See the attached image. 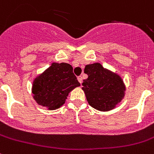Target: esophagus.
<instances>
[{
  "mask_svg": "<svg viewBox=\"0 0 154 154\" xmlns=\"http://www.w3.org/2000/svg\"><path fill=\"white\" fill-rule=\"evenodd\" d=\"M77 80H78V81H79L80 83H82V81H83V79H82V77L81 76H79V77H77Z\"/></svg>",
  "mask_w": 154,
  "mask_h": 154,
  "instance_id": "esophagus-1",
  "label": "esophagus"
}]
</instances>
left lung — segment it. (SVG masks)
I'll list each match as a JSON object with an SVG mask.
<instances>
[{
	"label": "left lung",
	"mask_w": 154,
	"mask_h": 154,
	"mask_svg": "<svg viewBox=\"0 0 154 154\" xmlns=\"http://www.w3.org/2000/svg\"><path fill=\"white\" fill-rule=\"evenodd\" d=\"M85 73L88 78L84 80L82 89L90 106L98 111L107 112L120 103L126 91L120 76L104 69L100 63L85 66Z\"/></svg>",
	"instance_id": "left-lung-1"
}]
</instances>
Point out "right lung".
Returning a JSON list of instances; mask_svg holds the SVG:
<instances>
[{
    "label": "right lung",
    "instance_id": "obj_1",
    "mask_svg": "<svg viewBox=\"0 0 154 154\" xmlns=\"http://www.w3.org/2000/svg\"><path fill=\"white\" fill-rule=\"evenodd\" d=\"M80 85L71 65L53 62L34 80L32 91L38 105L56 110L64 104L69 93Z\"/></svg>",
    "mask_w": 154,
    "mask_h": 154
}]
</instances>
